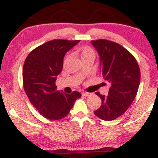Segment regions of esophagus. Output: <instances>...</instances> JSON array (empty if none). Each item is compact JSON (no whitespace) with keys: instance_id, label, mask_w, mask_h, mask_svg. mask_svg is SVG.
<instances>
[{"instance_id":"esophagus-1","label":"esophagus","mask_w":158,"mask_h":158,"mask_svg":"<svg viewBox=\"0 0 158 158\" xmlns=\"http://www.w3.org/2000/svg\"><path fill=\"white\" fill-rule=\"evenodd\" d=\"M82 95L85 96H90L92 95V94H90V93H87V92H83Z\"/></svg>"}]
</instances>
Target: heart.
Wrapping results in <instances>:
<instances>
[{"label":"heart","instance_id":"1","mask_svg":"<svg viewBox=\"0 0 158 158\" xmlns=\"http://www.w3.org/2000/svg\"><path fill=\"white\" fill-rule=\"evenodd\" d=\"M79 53H80L81 59L87 57V56H94V51L90 47L88 46H85L82 48H81V50L79 51ZM66 60H67V57L64 59V62H65Z\"/></svg>","mask_w":158,"mask_h":158}]
</instances>
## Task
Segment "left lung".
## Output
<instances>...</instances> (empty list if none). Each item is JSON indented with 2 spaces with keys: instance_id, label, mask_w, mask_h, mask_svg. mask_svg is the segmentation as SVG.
<instances>
[{
  "instance_id": "obj_1",
  "label": "left lung",
  "mask_w": 158,
  "mask_h": 158,
  "mask_svg": "<svg viewBox=\"0 0 158 158\" xmlns=\"http://www.w3.org/2000/svg\"><path fill=\"white\" fill-rule=\"evenodd\" d=\"M91 43L99 55L102 77L110 85L107 96L96 93L102 105L94 113L102 120L113 121L133 102L140 85V68L133 55L118 43L103 39Z\"/></svg>"
}]
</instances>
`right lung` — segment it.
Segmentation results:
<instances>
[{
	"instance_id": "1",
	"label": "right lung",
	"mask_w": 158,
	"mask_h": 158,
	"mask_svg": "<svg viewBox=\"0 0 158 158\" xmlns=\"http://www.w3.org/2000/svg\"><path fill=\"white\" fill-rule=\"evenodd\" d=\"M79 40H53L30 52L23 69V88L30 102L43 116L56 121L63 118L81 95L56 90V77L63 67L66 52Z\"/></svg>"
}]
</instances>
